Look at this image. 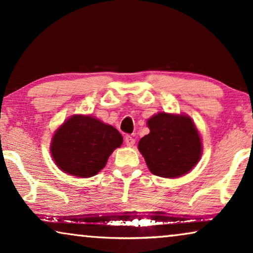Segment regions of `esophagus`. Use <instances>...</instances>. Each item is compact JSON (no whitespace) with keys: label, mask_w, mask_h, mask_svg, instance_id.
Wrapping results in <instances>:
<instances>
[{"label":"esophagus","mask_w":253,"mask_h":253,"mask_svg":"<svg viewBox=\"0 0 253 253\" xmlns=\"http://www.w3.org/2000/svg\"><path fill=\"white\" fill-rule=\"evenodd\" d=\"M124 141H126V146H129V147L133 146L134 143H136V140H134V138L131 137V136H126V139H124Z\"/></svg>","instance_id":"34e87169"}]
</instances>
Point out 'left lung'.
<instances>
[{
	"instance_id": "obj_1",
	"label": "left lung",
	"mask_w": 253,
	"mask_h": 253,
	"mask_svg": "<svg viewBox=\"0 0 253 253\" xmlns=\"http://www.w3.org/2000/svg\"><path fill=\"white\" fill-rule=\"evenodd\" d=\"M150 133L138 150L152 174L176 178L191 170L202 157V139L191 117L159 113L147 121Z\"/></svg>"
}]
</instances>
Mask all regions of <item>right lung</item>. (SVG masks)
Masks as SVG:
<instances>
[{
  "label": "right lung",
  "mask_w": 253,
  "mask_h": 253,
  "mask_svg": "<svg viewBox=\"0 0 253 253\" xmlns=\"http://www.w3.org/2000/svg\"><path fill=\"white\" fill-rule=\"evenodd\" d=\"M122 143L114 126L89 115H74L54 133L50 152L62 171L85 178L98 174Z\"/></svg>",
  "instance_id": "obj_1"
}]
</instances>
